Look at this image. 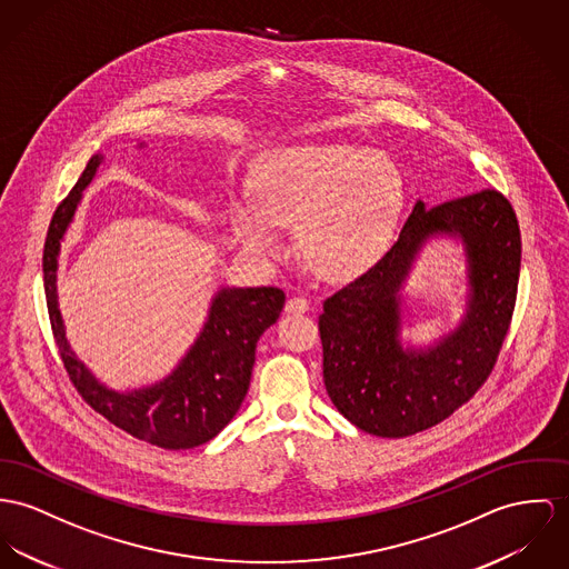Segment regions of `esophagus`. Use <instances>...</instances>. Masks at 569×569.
<instances>
[{"label": "esophagus", "instance_id": "obj_1", "mask_svg": "<svg viewBox=\"0 0 569 569\" xmlns=\"http://www.w3.org/2000/svg\"><path fill=\"white\" fill-rule=\"evenodd\" d=\"M307 309H309V301L306 297H292V299L286 301L288 313H306Z\"/></svg>", "mask_w": 569, "mask_h": 569}]
</instances>
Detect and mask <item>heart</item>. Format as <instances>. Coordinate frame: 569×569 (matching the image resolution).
<instances>
[{
	"instance_id": "b5f03b06",
	"label": "heart",
	"mask_w": 569,
	"mask_h": 569,
	"mask_svg": "<svg viewBox=\"0 0 569 569\" xmlns=\"http://www.w3.org/2000/svg\"><path fill=\"white\" fill-rule=\"evenodd\" d=\"M402 206V176L383 153L306 142L263 162L253 194L231 199L229 222L238 242L260 260L283 253L281 227L297 222V249L309 270L345 281L383 256Z\"/></svg>"
}]
</instances>
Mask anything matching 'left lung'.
Masks as SVG:
<instances>
[{
    "mask_svg": "<svg viewBox=\"0 0 569 569\" xmlns=\"http://www.w3.org/2000/svg\"><path fill=\"white\" fill-rule=\"evenodd\" d=\"M441 234L465 244L467 313L436 346L405 350L399 292L421 247ZM520 262L518 219L498 190L436 208L418 201L392 249L322 306V377L338 411L377 438H407L455 413L493 370L516 307Z\"/></svg>",
    "mask_w": 569,
    "mask_h": 569,
    "instance_id": "left-lung-1",
    "label": "left lung"
}]
</instances>
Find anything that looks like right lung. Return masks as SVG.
<instances>
[{
  "mask_svg": "<svg viewBox=\"0 0 569 569\" xmlns=\"http://www.w3.org/2000/svg\"><path fill=\"white\" fill-rule=\"evenodd\" d=\"M138 147H142V142ZM101 162V153H94L88 160L84 173L69 197L56 208L47 229L44 299L56 345L76 390L114 427L167 450L201 446L217 438L240 409L251 383L258 340L270 325L277 322L286 295L270 286L220 288L194 345L169 377L131 392L106 388L71 350L56 290L60 242L78 212L82 192L97 176Z\"/></svg>",
  "mask_w": 569,
  "mask_h": 569,
  "instance_id": "1",
  "label": "right lung"
}]
</instances>
